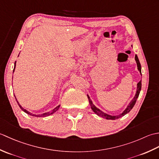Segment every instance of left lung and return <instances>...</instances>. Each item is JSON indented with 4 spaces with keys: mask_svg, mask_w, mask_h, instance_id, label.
Segmentation results:
<instances>
[{
    "mask_svg": "<svg viewBox=\"0 0 159 159\" xmlns=\"http://www.w3.org/2000/svg\"><path fill=\"white\" fill-rule=\"evenodd\" d=\"M134 59H135V61H136L137 69H138V70H139V72L141 75V64H140V62H139V59H138V57H137V55H135V57H134ZM141 80H140V81L137 83L136 93H135V95H134L133 98L132 99V100L129 102V104H128V106L126 107V109H125L123 111V112L121 113L119 115H117V116H111V115H109V114H107L106 113H104V111H102V110H100V109H98V108L96 107L95 105H94L88 94H87V97H88L89 102L91 108H92V109L93 110V112L95 113L96 115H98V116H100L101 117L105 118V119H107V120H116V119H118V118H120L122 116H125V115L127 114L128 113H129L130 110L133 109L134 105L136 103L137 99L138 98V97H139V93L141 92Z\"/></svg>",
    "mask_w": 159,
    "mask_h": 159,
    "instance_id": "obj_1",
    "label": "left lung"
}]
</instances>
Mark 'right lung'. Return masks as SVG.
<instances>
[{"mask_svg": "<svg viewBox=\"0 0 159 159\" xmlns=\"http://www.w3.org/2000/svg\"><path fill=\"white\" fill-rule=\"evenodd\" d=\"M19 56V55H18ZM16 61H15V64H14V68H13V72H14V71H15V69H16ZM14 96H15V98H16V101H17V102H18V105H19V107H20V109H21L24 112H25L26 113H27V114H29V115H30V116H34V117H47V116H50V115H52V114H53L54 113H55L57 111H58V109H59V107H60V106H61V104H59L58 106H57L55 109H52V111H48V112H46V113H42V114H34V113H31V112H29V111H27V110H26L25 109H24V108L20 105V103L18 102V101L17 100V99H16V96L14 95Z\"/></svg>", "mask_w": 159, "mask_h": 159, "instance_id": "1", "label": "right lung"}]
</instances>
